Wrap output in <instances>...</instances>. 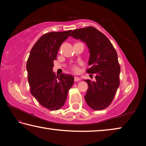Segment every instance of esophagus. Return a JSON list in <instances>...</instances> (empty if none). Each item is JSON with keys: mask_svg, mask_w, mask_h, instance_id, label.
I'll return each mask as SVG.
<instances>
[{"mask_svg": "<svg viewBox=\"0 0 146 146\" xmlns=\"http://www.w3.org/2000/svg\"><path fill=\"white\" fill-rule=\"evenodd\" d=\"M74 80H75V81H76H76L80 80V78L78 77V76H75V78H74Z\"/></svg>", "mask_w": 146, "mask_h": 146, "instance_id": "34e87169", "label": "esophagus"}]
</instances>
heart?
<instances>
[{
    "label": "heart",
    "mask_w": 146,
    "mask_h": 146,
    "mask_svg": "<svg viewBox=\"0 0 146 146\" xmlns=\"http://www.w3.org/2000/svg\"><path fill=\"white\" fill-rule=\"evenodd\" d=\"M72 70L74 71V72L77 73L79 71V68L77 66H72Z\"/></svg>",
    "instance_id": "heart-1"
}]
</instances>
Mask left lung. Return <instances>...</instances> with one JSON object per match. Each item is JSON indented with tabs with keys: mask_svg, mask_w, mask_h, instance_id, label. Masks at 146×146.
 Segmentation results:
<instances>
[{
	"mask_svg": "<svg viewBox=\"0 0 146 146\" xmlns=\"http://www.w3.org/2000/svg\"><path fill=\"white\" fill-rule=\"evenodd\" d=\"M70 36L87 45L90 54V68L87 72L95 73V81L84 80L89 86L86 102L94 110H104L112 102L120 85V67L117 51L104 35L92 26L75 29Z\"/></svg>",
	"mask_w": 146,
	"mask_h": 146,
	"instance_id": "1",
	"label": "left lung"
}]
</instances>
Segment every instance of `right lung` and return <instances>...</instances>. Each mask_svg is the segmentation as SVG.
<instances>
[{
    "label": "right lung",
    "mask_w": 146,
    "mask_h": 146,
    "mask_svg": "<svg viewBox=\"0 0 146 146\" xmlns=\"http://www.w3.org/2000/svg\"><path fill=\"white\" fill-rule=\"evenodd\" d=\"M71 30L50 32L43 35L35 44L26 64L31 95L39 104L49 110H58L64 106L74 77L53 71L59 48Z\"/></svg>",
    "instance_id": "right-lung-1"
}]
</instances>
